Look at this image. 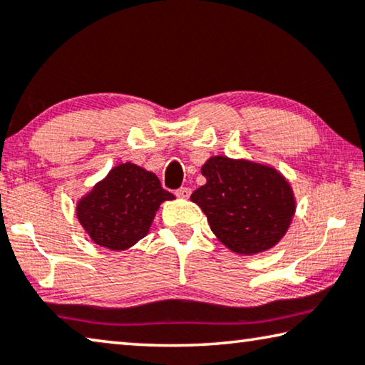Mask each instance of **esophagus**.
Masks as SVG:
<instances>
[{
  "instance_id": "1",
  "label": "esophagus",
  "mask_w": 365,
  "mask_h": 365,
  "mask_svg": "<svg viewBox=\"0 0 365 365\" xmlns=\"http://www.w3.org/2000/svg\"><path fill=\"white\" fill-rule=\"evenodd\" d=\"M190 193H192V190L187 187H180L178 190H175V195L180 196V198H188Z\"/></svg>"
}]
</instances>
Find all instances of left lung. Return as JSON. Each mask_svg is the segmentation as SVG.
<instances>
[{"label": "left lung", "instance_id": "obj_1", "mask_svg": "<svg viewBox=\"0 0 365 365\" xmlns=\"http://www.w3.org/2000/svg\"><path fill=\"white\" fill-rule=\"evenodd\" d=\"M201 172L206 183L195 190L192 200L225 247L252 255L281 240L296 210L292 190L282 175L269 167L222 155L211 158Z\"/></svg>", "mask_w": 365, "mask_h": 365}]
</instances>
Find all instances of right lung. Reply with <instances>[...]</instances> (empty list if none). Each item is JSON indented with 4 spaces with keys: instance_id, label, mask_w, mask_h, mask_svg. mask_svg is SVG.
<instances>
[{
    "instance_id": "right-lung-1",
    "label": "right lung",
    "mask_w": 365,
    "mask_h": 365,
    "mask_svg": "<svg viewBox=\"0 0 365 365\" xmlns=\"http://www.w3.org/2000/svg\"><path fill=\"white\" fill-rule=\"evenodd\" d=\"M159 178L135 164H121L79 201L78 219L96 244L125 250L148 234L155 211L173 200Z\"/></svg>"
}]
</instances>
